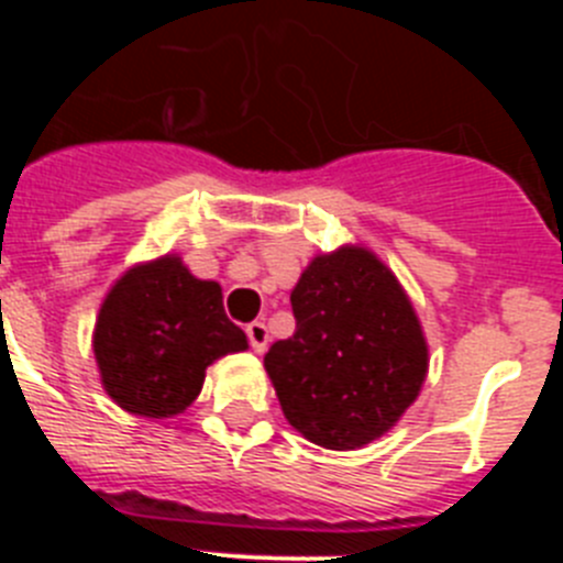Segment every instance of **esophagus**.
<instances>
[{
  "label": "esophagus",
  "instance_id": "1",
  "mask_svg": "<svg viewBox=\"0 0 563 563\" xmlns=\"http://www.w3.org/2000/svg\"><path fill=\"white\" fill-rule=\"evenodd\" d=\"M245 332H247V341H251L253 352H265L267 350L271 332H267V327L262 324V321H253V324H247Z\"/></svg>",
  "mask_w": 563,
  "mask_h": 563
}]
</instances>
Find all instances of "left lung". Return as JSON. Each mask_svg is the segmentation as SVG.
Instances as JSON below:
<instances>
[{
	"instance_id": "8db88e82",
	"label": "left lung",
	"mask_w": 563,
	"mask_h": 563,
	"mask_svg": "<svg viewBox=\"0 0 563 563\" xmlns=\"http://www.w3.org/2000/svg\"><path fill=\"white\" fill-rule=\"evenodd\" d=\"M296 332L265 355L287 422L332 451L383 437L429 372L420 318L395 273L343 245L307 265L290 292Z\"/></svg>"
}]
</instances>
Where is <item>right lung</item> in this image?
<instances>
[{
  "instance_id": "1",
  "label": "right lung",
  "mask_w": 563,
  "mask_h": 563,
  "mask_svg": "<svg viewBox=\"0 0 563 563\" xmlns=\"http://www.w3.org/2000/svg\"><path fill=\"white\" fill-rule=\"evenodd\" d=\"M107 395L123 411L163 420L186 411L206 369L247 350L222 307V287L191 276L180 256L134 265L112 285L92 332Z\"/></svg>"
}]
</instances>
